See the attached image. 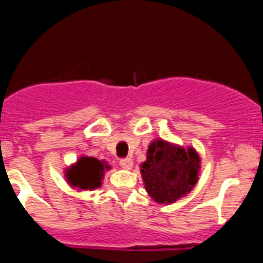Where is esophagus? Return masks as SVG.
<instances>
[{"instance_id": "1", "label": "esophagus", "mask_w": 263, "mask_h": 263, "mask_svg": "<svg viewBox=\"0 0 263 263\" xmlns=\"http://www.w3.org/2000/svg\"><path fill=\"white\" fill-rule=\"evenodd\" d=\"M120 164L124 170H132V167H133V159H132V158H125V159H121Z\"/></svg>"}]
</instances>
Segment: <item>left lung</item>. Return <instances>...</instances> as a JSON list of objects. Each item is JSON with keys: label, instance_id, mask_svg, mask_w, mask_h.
Segmentation results:
<instances>
[{"label": "left lung", "instance_id": "8db88e82", "mask_svg": "<svg viewBox=\"0 0 263 263\" xmlns=\"http://www.w3.org/2000/svg\"><path fill=\"white\" fill-rule=\"evenodd\" d=\"M141 174L148 196L159 204H173L192 191L199 180L200 157L194 147L167 142H150Z\"/></svg>", "mask_w": 263, "mask_h": 263}]
</instances>
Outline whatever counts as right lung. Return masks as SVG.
I'll list each match as a JSON object with an SVG mask.
<instances>
[{
    "label": "right lung",
    "instance_id": "add662e5",
    "mask_svg": "<svg viewBox=\"0 0 263 263\" xmlns=\"http://www.w3.org/2000/svg\"><path fill=\"white\" fill-rule=\"evenodd\" d=\"M108 170L110 166L105 160L83 155L76 163L66 168V179L72 188H78V191H92L101 187Z\"/></svg>",
    "mask_w": 263,
    "mask_h": 263
}]
</instances>
